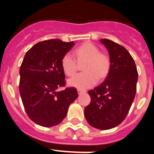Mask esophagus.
Wrapping results in <instances>:
<instances>
[{
    "instance_id": "34e87169",
    "label": "esophagus",
    "mask_w": 154,
    "mask_h": 154,
    "mask_svg": "<svg viewBox=\"0 0 154 154\" xmlns=\"http://www.w3.org/2000/svg\"><path fill=\"white\" fill-rule=\"evenodd\" d=\"M77 91H78V93L79 94H81V93H82V92H85V90H82V89H77Z\"/></svg>"
}]
</instances>
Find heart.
<instances>
[{
	"label": "heart",
	"instance_id": "1",
	"mask_svg": "<svg viewBox=\"0 0 154 154\" xmlns=\"http://www.w3.org/2000/svg\"><path fill=\"white\" fill-rule=\"evenodd\" d=\"M74 56L78 63H83L85 72L77 75L69 80V85L79 89L96 85L97 79H104L110 70L111 62L108 55L100 51L99 48L90 42H85L74 50ZM61 66L67 76H73L77 72L78 64L69 54H65L61 60Z\"/></svg>",
	"mask_w": 154,
	"mask_h": 154
}]
</instances>
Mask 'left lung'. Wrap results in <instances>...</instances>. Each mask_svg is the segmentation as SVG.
Masks as SVG:
<instances>
[{"instance_id":"8db88e82","label":"left lung","mask_w":154,"mask_h":154,"mask_svg":"<svg viewBox=\"0 0 154 154\" xmlns=\"http://www.w3.org/2000/svg\"><path fill=\"white\" fill-rule=\"evenodd\" d=\"M100 42L108 50L111 66L103 83L89 91L91 102L84 112L90 126L109 130L120 124L130 111L138 72L133 57L123 46L106 38Z\"/></svg>"}]
</instances>
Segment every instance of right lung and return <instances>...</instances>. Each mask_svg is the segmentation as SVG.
<instances>
[{"instance_id": "add662e5", "label": "right lung", "mask_w": 154, "mask_h": 154, "mask_svg": "<svg viewBox=\"0 0 154 154\" xmlns=\"http://www.w3.org/2000/svg\"><path fill=\"white\" fill-rule=\"evenodd\" d=\"M74 42L50 39L38 42L24 55L20 68L19 91L25 112L37 124L51 127L62 123L68 109L78 97L73 87L65 86L62 57Z\"/></svg>"}]
</instances>
